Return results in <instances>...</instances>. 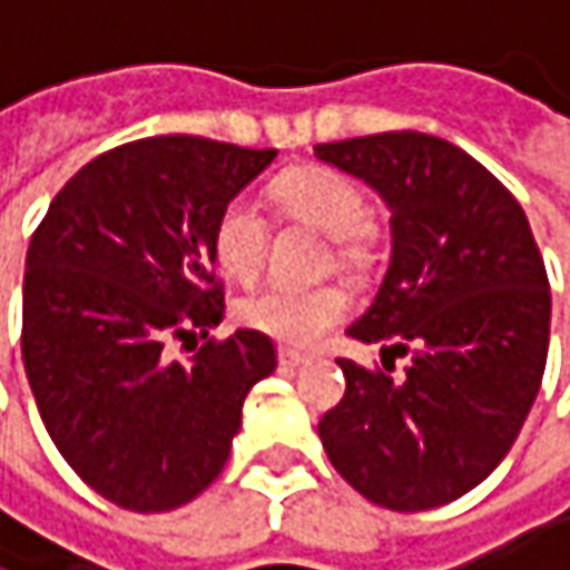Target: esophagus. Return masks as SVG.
<instances>
[{
	"instance_id": "34e87169",
	"label": "esophagus",
	"mask_w": 570,
	"mask_h": 570,
	"mask_svg": "<svg viewBox=\"0 0 570 570\" xmlns=\"http://www.w3.org/2000/svg\"><path fill=\"white\" fill-rule=\"evenodd\" d=\"M276 361H279V367H283V371H294V367L311 364V354L294 351V347H279V351H276Z\"/></svg>"
}]
</instances>
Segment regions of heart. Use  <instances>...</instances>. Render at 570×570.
Listing matches in <instances>:
<instances>
[{
	"mask_svg": "<svg viewBox=\"0 0 570 570\" xmlns=\"http://www.w3.org/2000/svg\"><path fill=\"white\" fill-rule=\"evenodd\" d=\"M273 209L283 219L307 223L331 236L334 259L344 269H357L371 259V226L364 186L334 166H297L269 183ZM269 223L243 196L219 206L209 226L213 263L229 279H253L266 263ZM351 311L347 291L334 287H259L236 301V321L263 337L294 347H314Z\"/></svg>",
	"mask_w": 570,
	"mask_h": 570,
	"instance_id": "1",
	"label": "heart"
}]
</instances>
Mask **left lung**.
<instances>
[{
  "mask_svg": "<svg viewBox=\"0 0 570 570\" xmlns=\"http://www.w3.org/2000/svg\"><path fill=\"white\" fill-rule=\"evenodd\" d=\"M314 153L391 206L394 253L347 331L384 367L337 361L347 391L317 424L337 474L391 511L441 508L511 451L538 397L551 291L521 203L474 156L428 132L321 142ZM407 356L404 379H391Z\"/></svg>",
  "mask_w": 570,
  "mask_h": 570,
  "instance_id": "8db88e82",
  "label": "left lung"
}]
</instances>
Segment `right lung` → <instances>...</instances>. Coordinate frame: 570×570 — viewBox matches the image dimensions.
I'll return each instance as SVG.
<instances>
[{
  "mask_svg": "<svg viewBox=\"0 0 570 570\" xmlns=\"http://www.w3.org/2000/svg\"><path fill=\"white\" fill-rule=\"evenodd\" d=\"M273 156L186 132L132 139L86 163L32 233L26 377L66 464L122 511L159 514L203 494L249 387L276 367L256 331L206 337L223 317L209 226ZM176 340L197 354L169 358Z\"/></svg>",
  "mask_w": 570,
  "mask_h": 570,
  "instance_id": "obj_1",
  "label": "right lung"
}]
</instances>
